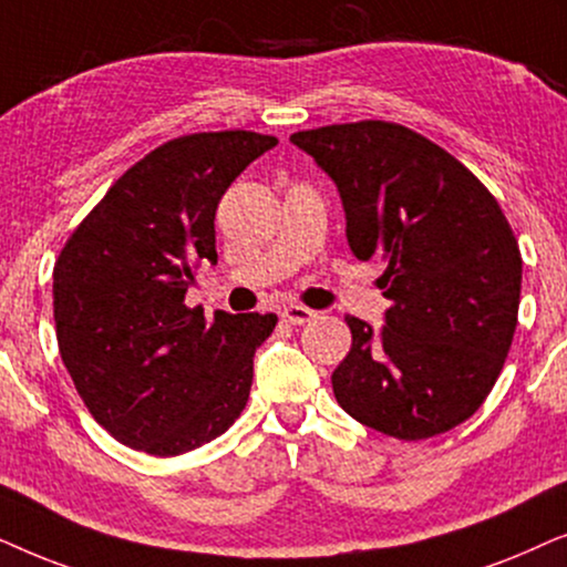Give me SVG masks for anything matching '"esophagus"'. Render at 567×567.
<instances>
[{
	"mask_svg": "<svg viewBox=\"0 0 567 567\" xmlns=\"http://www.w3.org/2000/svg\"><path fill=\"white\" fill-rule=\"evenodd\" d=\"M279 316H282V321L292 323V327H300V323L316 319V311H311V308H306V306L290 303V306L282 308V313H279Z\"/></svg>",
	"mask_w": 567,
	"mask_h": 567,
	"instance_id": "34e87169",
	"label": "esophagus"
}]
</instances>
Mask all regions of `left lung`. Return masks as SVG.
<instances>
[{
    "label": "left lung",
    "mask_w": 567,
    "mask_h": 567,
    "mask_svg": "<svg viewBox=\"0 0 567 567\" xmlns=\"http://www.w3.org/2000/svg\"><path fill=\"white\" fill-rule=\"evenodd\" d=\"M342 196L347 244L383 261L386 323L347 316L352 347L331 373L342 410L399 441L470 420L493 391L518 323L520 251L487 186L394 121L296 132Z\"/></svg>",
    "instance_id": "left-lung-1"
}]
</instances>
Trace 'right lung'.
<instances>
[{"label": "right lung", "mask_w": 567, "mask_h": 567, "mask_svg": "<svg viewBox=\"0 0 567 567\" xmlns=\"http://www.w3.org/2000/svg\"><path fill=\"white\" fill-rule=\"evenodd\" d=\"M275 145L244 130L165 142L105 192L59 254V352L90 414L124 446L186 454L244 412L254 352L277 316L207 319L184 298L199 261H217L223 194Z\"/></svg>", "instance_id": "1"}]
</instances>
